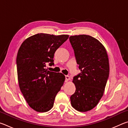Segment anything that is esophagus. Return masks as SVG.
<instances>
[{
  "label": "esophagus",
  "mask_w": 128,
  "mask_h": 128,
  "mask_svg": "<svg viewBox=\"0 0 128 128\" xmlns=\"http://www.w3.org/2000/svg\"><path fill=\"white\" fill-rule=\"evenodd\" d=\"M69 80H70V77L69 76H66V82H68Z\"/></svg>",
  "instance_id": "1"
}]
</instances>
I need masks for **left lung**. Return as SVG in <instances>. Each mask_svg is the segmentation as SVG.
<instances>
[{"label": "left lung", "instance_id": "8db88e82", "mask_svg": "<svg viewBox=\"0 0 128 128\" xmlns=\"http://www.w3.org/2000/svg\"><path fill=\"white\" fill-rule=\"evenodd\" d=\"M69 40L81 70L72 81L76 90L70 98L71 104L78 111L87 112L103 95L110 73L108 55L104 46L90 36H70Z\"/></svg>", "mask_w": 128, "mask_h": 128}]
</instances>
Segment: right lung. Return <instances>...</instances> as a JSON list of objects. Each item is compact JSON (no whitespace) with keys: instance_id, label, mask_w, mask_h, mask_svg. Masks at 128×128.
<instances>
[{"instance_id":"1","label":"right lung","mask_w":128,"mask_h":128,"mask_svg":"<svg viewBox=\"0 0 128 128\" xmlns=\"http://www.w3.org/2000/svg\"><path fill=\"white\" fill-rule=\"evenodd\" d=\"M68 35L38 33L24 41L16 59L20 90L32 109L46 112L54 106L58 92L66 79L62 73L47 70L46 64L54 65L55 51L68 40Z\"/></svg>"}]
</instances>
